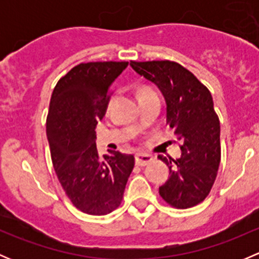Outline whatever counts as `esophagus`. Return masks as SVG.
<instances>
[{"instance_id":"34e87169","label":"esophagus","mask_w":259,"mask_h":259,"mask_svg":"<svg viewBox=\"0 0 259 259\" xmlns=\"http://www.w3.org/2000/svg\"><path fill=\"white\" fill-rule=\"evenodd\" d=\"M153 160H154V158L151 155H149V154L138 153L137 155H135V161H137L138 165H140V166L148 165V164L151 163Z\"/></svg>"}]
</instances>
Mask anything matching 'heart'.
Here are the masks:
<instances>
[{"instance_id":"heart-1","label":"heart","mask_w":259,"mask_h":259,"mask_svg":"<svg viewBox=\"0 0 259 259\" xmlns=\"http://www.w3.org/2000/svg\"><path fill=\"white\" fill-rule=\"evenodd\" d=\"M146 93H154V91L149 88H144V89H142V91H140V95H142V94H146Z\"/></svg>"}]
</instances>
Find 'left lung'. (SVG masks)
Segmentation results:
<instances>
[{
    "mask_svg": "<svg viewBox=\"0 0 259 259\" xmlns=\"http://www.w3.org/2000/svg\"><path fill=\"white\" fill-rule=\"evenodd\" d=\"M137 74L158 86L166 104V125L180 142L178 159L159 155L169 178L159 194L171 207H194L207 198L221 163V125L209 90L177 62L132 61Z\"/></svg>",
    "mask_w": 259,
    "mask_h": 259,
    "instance_id": "8db88e82",
    "label": "left lung"
}]
</instances>
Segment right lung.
<instances>
[{
    "instance_id": "add662e5",
    "label": "right lung",
    "mask_w": 259,
    "mask_h": 259,
    "mask_svg": "<svg viewBox=\"0 0 259 259\" xmlns=\"http://www.w3.org/2000/svg\"><path fill=\"white\" fill-rule=\"evenodd\" d=\"M129 62H88L70 70L52 91L46 134L65 193L83 213L104 215L122 200L134 155L99 156L95 127L106 113L109 90Z\"/></svg>"
}]
</instances>
